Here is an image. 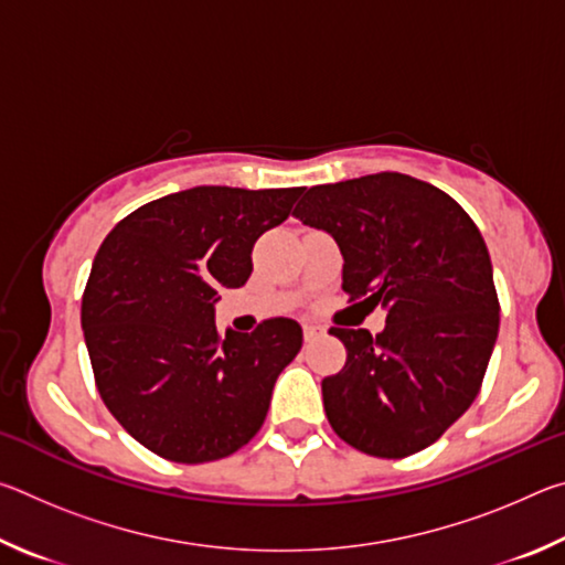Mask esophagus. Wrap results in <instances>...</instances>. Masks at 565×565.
I'll use <instances>...</instances> for the list:
<instances>
[{
    "label": "esophagus",
    "mask_w": 565,
    "mask_h": 565,
    "mask_svg": "<svg viewBox=\"0 0 565 565\" xmlns=\"http://www.w3.org/2000/svg\"><path fill=\"white\" fill-rule=\"evenodd\" d=\"M319 333H321L319 327H313V323H303V339H306V341L319 339Z\"/></svg>",
    "instance_id": "obj_1"
}]
</instances>
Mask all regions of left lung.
Returning a JSON list of instances; mask_svg holds the SVG:
<instances>
[{
	"mask_svg": "<svg viewBox=\"0 0 565 565\" xmlns=\"http://www.w3.org/2000/svg\"><path fill=\"white\" fill-rule=\"evenodd\" d=\"M294 216L339 244L349 301L386 309L376 337L329 331L347 347L321 381L331 428L369 456L424 451L473 404L499 337L481 232L446 191L398 171L311 186Z\"/></svg>",
	"mask_w": 565,
	"mask_h": 565,
	"instance_id": "obj_1",
	"label": "left lung"
}]
</instances>
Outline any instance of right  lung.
<instances>
[{
  "instance_id": "1",
  "label": "right lung",
  "mask_w": 565,
  "mask_h": 565,
  "mask_svg": "<svg viewBox=\"0 0 565 565\" xmlns=\"http://www.w3.org/2000/svg\"><path fill=\"white\" fill-rule=\"evenodd\" d=\"M303 186H194L111 228L82 296L94 381L111 416L177 463L232 456L259 431L276 379L301 349L294 319L216 331L222 289L252 276V248L294 214Z\"/></svg>"
}]
</instances>
